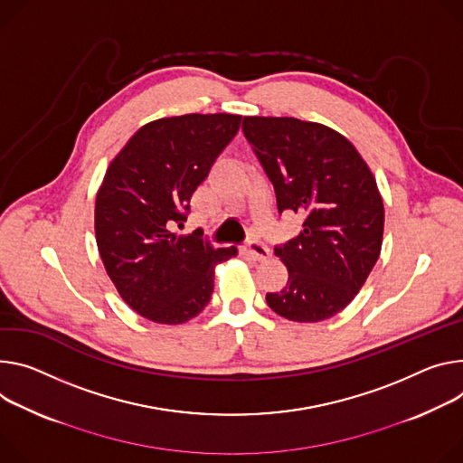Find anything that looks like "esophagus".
Returning a JSON list of instances; mask_svg holds the SVG:
<instances>
[{
    "instance_id": "esophagus-1",
    "label": "esophagus",
    "mask_w": 463,
    "mask_h": 463,
    "mask_svg": "<svg viewBox=\"0 0 463 463\" xmlns=\"http://www.w3.org/2000/svg\"><path fill=\"white\" fill-rule=\"evenodd\" d=\"M241 250H243V255H245L247 259L257 260V262H264V260H268V259L271 257L269 247L264 245V243H260V241H257V240H250Z\"/></svg>"
}]
</instances>
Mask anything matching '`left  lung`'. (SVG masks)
Wrapping results in <instances>:
<instances>
[{"mask_svg": "<svg viewBox=\"0 0 463 463\" xmlns=\"http://www.w3.org/2000/svg\"><path fill=\"white\" fill-rule=\"evenodd\" d=\"M241 129L273 183L279 213L305 216L299 236L275 247L288 282L266 301L289 321L328 319L356 298L381 255L376 181L356 147L326 125L245 116Z\"/></svg>", "mask_w": 463, "mask_h": 463, "instance_id": "8db88e82", "label": "left lung"}]
</instances>
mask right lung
<instances>
[{"mask_svg":"<svg viewBox=\"0 0 463 463\" xmlns=\"http://www.w3.org/2000/svg\"><path fill=\"white\" fill-rule=\"evenodd\" d=\"M238 114H184L146 123L114 156L96 197V241L121 299L142 317L181 325L208 305L214 268L236 247L177 234L190 199L236 137Z\"/></svg>","mask_w":463,"mask_h":463,"instance_id":"right-lung-1","label":"right lung"}]
</instances>
